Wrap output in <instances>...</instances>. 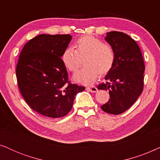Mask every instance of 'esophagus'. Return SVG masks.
I'll return each instance as SVG.
<instances>
[{
	"mask_svg": "<svg viewBox=\"0 0 160 160\" xmlns=\"http://www.w3.org/2000/svg\"><path fill=\"white\" fill-rule=\"evenodd\" d=\"M86 89L87 91L91 92H98V89L97 87H95V86H92V87H87Z\"/></svg>",
	"mask_w": 160,
	"mask_h": 160,
	"instance_id": "esophagus-1",
	"label": "esophagus"
}]
</instances>
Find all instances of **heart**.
Returning a JSON list of instances; mask_svg holds the SVG:
<instances>
[{"instance_id": "obj_1", "label": "heart", "mask_w": 160, "mask_h": 160, "mask_svg": "<svg viewBox=\"0 0 160 160\" xmlns=\"http://www.w3.org/2000/svg\"><path fill=\"white\" fill-rule=\"evenodd\" d=\"M115 52L112 46L102 43L93 36L78 38L73 47L65 49L62 55L63 64L71 72H76L84 59V67L73 76L74 80L84 84L95 82L98 75L104 76L112 69L115 62Z\"/></svg>"}]
</instances>
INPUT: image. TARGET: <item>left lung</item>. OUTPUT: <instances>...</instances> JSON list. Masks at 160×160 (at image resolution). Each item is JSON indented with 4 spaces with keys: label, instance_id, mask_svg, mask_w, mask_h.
<instances>
[{
    "label": "left lung",
    "instance_id": "1",
    "mask_svg": "<svg viewBox=\"0 0 160 160\" xmlns=\"http://www.w3.org/2000/svg\"><path fill=\"white\" fill-rule=\"evenodd\" d=\"M106 34L105 40L112 46L116 58L105 78L106 83L100 84L98 89L108 90L110 95L102 110L118 115L132 106L143 92L145 65L140 47L130 36L118 31Z\"/></svg>",
    "mask_w": 160,
    "mask_h": 160
}]
</instances>
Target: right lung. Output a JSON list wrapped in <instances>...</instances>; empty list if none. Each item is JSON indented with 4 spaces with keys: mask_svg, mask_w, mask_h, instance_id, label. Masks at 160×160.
Masks as SVG:
<instances>
[{
    "mask_svg": "<svg viewBox=\"0 0 160 160\" xmlns=\"http://www.w3.org/2000/svg\"><path fill=\"white\" fill-rule=\"evenodd\" d=\"M72 36L41 34L24 46L17 65L20 92L32 110L49 118L66 116L84 87L71 84L61 58Z\"/></svg>",
    "mask_w": 160,
    "mask_h": 160,
    "instance_id": "right-lung-1",
    "label": "right lung"
}]
</instances>
